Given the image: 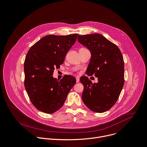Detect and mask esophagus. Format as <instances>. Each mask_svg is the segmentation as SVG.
I'll use <instances>...</instances> for the list:
<instances>
[{"label": "esophagus", "instance_id": "esophagus-1", "mask_svg": "<svg viewBox=\"0 0 147 147\" xmlns=\"http://www.w3.org/2000/svg\"><path fill=\"white\" fill-rule=\"evenodd\" d=\"M79 81H80V78H79V77H76V82H78Z\"/></svg>", "mask_w": 147, "mask_h": 147}]
</instances>
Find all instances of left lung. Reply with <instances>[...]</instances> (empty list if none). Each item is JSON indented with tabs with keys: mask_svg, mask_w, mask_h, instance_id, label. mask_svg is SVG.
Returning a JSON list of instances; mask_svg holds the SVG:
<instances>
[{
	"mask_svg": "<svg viewBox=\"0 0 147 147\" xmlns=\"http://www.w3.org/2000/svg\"><path fill=\"white\" fill-rule=\"evenodd\" d=\"M78 41L91 53L87 74L98 80L92 83L86 76L80 78L84 88L82 100L91 111L105 112L117 102L124 85L123 55L116 45L99 34L78 35Z\"/></svg>",
	"mask_w": 147,
	"mask_h": 147,
	"instance_id": "8db88e82",
	"label": "left lung"
}]
</instances>
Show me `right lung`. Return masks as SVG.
<instances>
[{
  "label": "right lung",
  "instance_id": "1",
  "mask_svg": "<svg viewBox=\"0 0 147 147\" xmlns=\"http://www.w3.org/2000/svg\"><path fill=\"white\" fill-rule=\"evenodd\" d=\"M78 35H47L28 51L24 65V86L38 111L51 114L60 109L76 84L72 76H65L58 81L52 75L55 69L60 68L64 62Z\"/></svg>",
  "mask_w": 147,
  "mask_h": 147
}]
</instances>
